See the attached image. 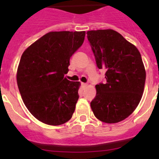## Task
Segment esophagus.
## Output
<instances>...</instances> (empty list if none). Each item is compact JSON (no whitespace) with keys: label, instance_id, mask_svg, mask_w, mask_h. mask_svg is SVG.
<instances>
[{"label":"esophagus","instance_id":"1","mask_svg":"<svg viewBox=\"0 0 159 159\" xmlns=\"http://www.w3.org/2000/svg\"><path fill=\"white\" fill-rule=\"evenodd\" d=\"M81 85H82L83 88H85L88 85V84L87 83H81Z\"/></svg>","mask_w":159,"mask_h":159}]
</instances>
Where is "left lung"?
<instances>
[{"mask_svg": "<svg viewBox=\"0 0 159 159\" xmlns=\"http://www.w3.org/2000/svg\"><path fill=\"white\" fill-rule=\"evenodd\" d=\"M87 38L97 67L105 70L106 79L105 84H96L91 108L100 121L119 122L134 111L142 97L146 75L142 56L115 30H89Z\"/></svg>", "mask_w": 159, "mask_h": 159, "instance_id": "1", "label": "left lung"}]
</instances>
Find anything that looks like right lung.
I'll list each match as a JSON object with an SVG mask.
<instances>
[{
  "instance_id": "obj_1",
  "label": "right lung",
  "mask_w": 159,
  "mask_h": 159,
  "mask_svg": "<svg viewBox=\"0 0 159 159\" xmlns=\"http://www.w3.org/2000/svg\"><path fill=\"white\" fill-rule=\"evenodd\" d=\"M84 31H52L24 51L17 73L22 100L44 124L69 121L78 100L80 83L65 78L70 58L84 40Z\"/></svg>"
}]
</instances>
